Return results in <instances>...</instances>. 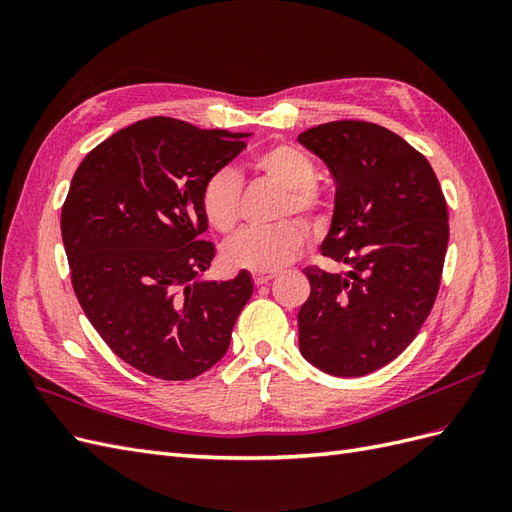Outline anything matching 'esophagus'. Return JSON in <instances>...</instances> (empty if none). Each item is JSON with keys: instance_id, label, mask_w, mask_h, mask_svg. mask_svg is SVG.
<instances>
[{"instance_id": "esophagus-1", "label": "esophagus", "mask_w": 512, "mask_h": 512, "mask_svg": "<svg viewBox=\"0 0 512 512\" xmlns=\"http://www.w3.org/2000/svg\"><path fill=\"white\" fill-rule=\"evenodd\" d=\"M275 275H277L275 271H254V273H252V277H254V284H256V286L269 284Z\"/></svg>"}]
</instances>
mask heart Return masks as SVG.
I'll use <instances>...</instances> for the list:
<instances>
[{
  "mask_svg": "<svg viewBox=\"0 0 512 512\" xmlns=\"http://www.w3.org/2000/svg\"><path fill=\"white\" fill-rule=\"evenodd\" d=\"M252 166L288 190L284 213L294 211L307 220H318L324 207V196L314 183L316 166L303 149L277 143L258 151L252 158ZM239 203L241 179L230 168H220L218 173H213L200 194V207H203L209 226L220 232L235 230L241 213ZM305 241L307 228L294 220L275 226H250L224 245V258L239 269L275 271L288 265Z\"/></svg>",
  "mask_w": 512,
  "mask_h": 512,
  "instance_id": "1",
  "label": "heart"
}]
</instances>
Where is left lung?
I'll use <instances>...</instances> for the list:
<instances>
[{
    "label": "left lung",
    "instance_id": "8db88e82",
    "mask_svg": "<svg viewBox=\"0 0 512 512\" xmlns=\"http://www.w3.org/2000/svg\"><path fill=\"white\" fill-rule=\"evenodd\" d=\"M329 166L335 209L320 252L346 273L307 267L299 348L324 374L365 376L404 352L438 297L448 211L423 153L367 121H331L299 134Z\"/></svg>",
    "mask_w": 512,
    "mask_h": 512
}]
</instances>
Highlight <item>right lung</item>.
<instances>
[{"mask_svg": "<svg viewBox=\"0 0 512 512\" xmlns=\"http://www.w3.org/2000/svg\"><path fill=\"white\" fill-rule=\"evenodd\" d=\"M250 134L149 117L91 149L61 207V239L85 316L121 361L160 380L218 363L254 284L203 280L215 247L200 237L207 179Z\"/></svg>", "mask_w": 512, "mask_h": 512, "instance_id": "obj_1", "label": "right lung"}]
</instances>
